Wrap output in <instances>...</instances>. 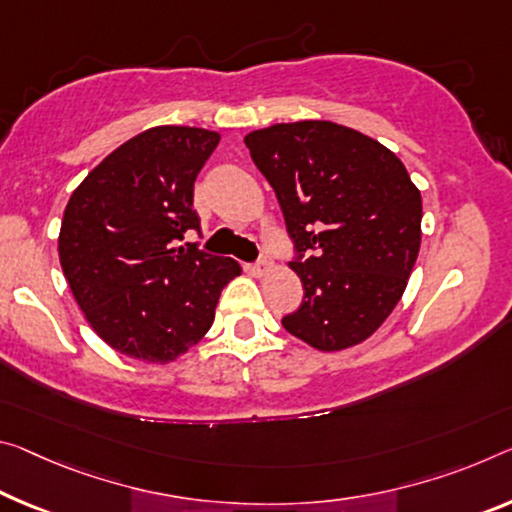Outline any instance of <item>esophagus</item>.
<instances>
[{
	"mask_svg": "<svg viewBox=\"0 0 512 512\" xmlns=\"http://www.w3.org/2000/svg\"><path fill=\"white\" fill-rule=\"evenodd\" d=\"M271 266H273V262H271V259H269V257H266V255H262V257H259V259H257V262L253 264V271H255L257 275H264L266 271H269V269H271Z\"/></svg>",
	"mask_w": 512,
	"mask_h": 512,
	"instance_id": "esophagus-1",
	"label": "esophagus"
}]
</instances>
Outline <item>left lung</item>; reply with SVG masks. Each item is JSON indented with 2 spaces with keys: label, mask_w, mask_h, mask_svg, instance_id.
<instances>
[{
  "label": "left lung",
  "mask_w": 512,
  "mask_h": 512,
  "mask_svg": "<svg viewBox=\"0 0 512 512\" xmlns=\"http://www.w3.org/2000/svg\"><path fill=\"white\" fill-rule=\"evenodd\" d=\"M246 145L285 214L305 296L282 319L319 351L367 339L403 296L421 243V193L392 150L351 127L300 120Z\"/></svg>",
  "instance_id": "1"
}]
</instances>
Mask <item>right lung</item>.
<instances>
[{"label":"right lung","instance_id":"1","mask_svg":"<svg viewBox=\"0 0 512 512\" xmlns=\"http://www.w3.org/2000/svg\"><path fill=\"white\" fill-rule=\"evenodd\" d=\"M221 136L200 127L145 129L81 182L63 214L61 269L77 305L104 342L129 358L170 362L212 328L227 282L241 273L209 255L193 182Z\"/></svg>","mask_w":512,"mask_h":512}]
</instances>
